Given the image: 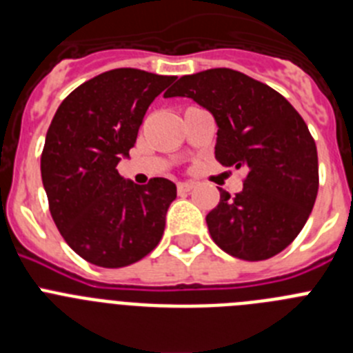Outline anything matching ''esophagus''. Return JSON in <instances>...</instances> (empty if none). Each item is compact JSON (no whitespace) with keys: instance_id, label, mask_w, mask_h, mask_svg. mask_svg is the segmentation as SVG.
Returning a JSON list of instances; mask_svg holds the SVG:
<instances>
[{"instance_id":"obj_1","label":"esophagus","mask_w":353,"mask_h":353,"mask_svg":"<svg viewBox=\"0 0 353 353\" xmlns=\"http://www.w3.org/2000/svg\"><path fill=\"white\" fill-rule=\"evenodd\" d=\"M176 189H179V192H191L192 189H194V183H192V182H180L179 185H176Z\"/></svg>"}]
</instances>
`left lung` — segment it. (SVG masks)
Instances as JSON below:
<instances>
[{
	"instance_id": "left-lung-1",
	"label": "left lung",
	"mask_w": 353,
	"mask_h": 353,
	"mask_svg": "<svg viewBox=\"0 0 353 353\" xmlns=\"http://www.w3.org/2000/svg\"><path fill=\"white\" fill-rule=\"evenodd\" d=\"M164 97H189L217 123L215 159L244 168V189L221 192L207 215L212 240L232 256H276L301 233L318 192V155L310 129L281 93L232 68L180 77Z\"/></svg>"
}]
</instances>
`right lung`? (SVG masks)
<instances>
[{"mask_svg": "<svg viewBox=\"0 0 353 353\" xmlns=\"http://www.w3.org/2000/svg\"><path fill=\"white\" fill-rule=\"evenodd\" d=\"M176 79L138 68H114L77 86L49 125L40 171L56 228L86 261L118 269L161 242L176 185L125 180L129 157L148 105Z\"/></svg>", "mask_w": 353, "mask_h": 353, "instance_id": "obj_1", "label": "right lung"}]
</instances>
